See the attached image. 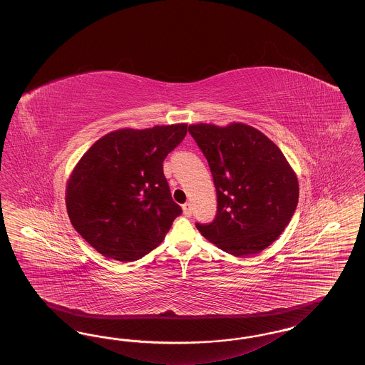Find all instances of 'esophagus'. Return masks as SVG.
Instances as JSON below:
<instances>
[{
  "label": "esophagus",
  "instance_id": "34e87169",
  "mask_svg": "<svg viewBox=\"0 0 365 365\" xmlns=\"http://www.w3.org/2000/svg\"><path fill=\"white\" fill-rule=\"evenodd\" d=\"M182 208H183V215H185V216H187V217H189V216H191L190 202H186V204H183V205H182Z\"/></svg>",
  "mask_w": 365,
  "mask_h": 365
}]
</instances>
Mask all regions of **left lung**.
<instances>
[{
	"label": "left lung",
	"instance_id": "left-lung-1",
	"mask_svg": "<svg viewBox=\"0 0 365 365\" xmlns=\"http://www.w3.org/2000/svg\"><path fill=\"white\" fill-rule=\"evenodd\" d=\"M189 133L208 160L217 194L213 222L195 225L202 237L237 257L275 242L290 223L299 194L282 150L243 123H198L189 125Z\"/></svg>",
	"mask_w": 365,
	"mask_h": 365
}]
</instances>
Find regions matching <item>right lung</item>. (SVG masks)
Instances as JSON below:
<instances>
[{
    "label": "right lung",
    "instance_id": "1",
    "mask_svg": "<svg viewBox=\"0 0 365 365\" xmlns=\"http://www.w3.org/2000/svg\"><path fill=\"white\" fill-rule=\"evenodd\" d=\"M186 133L185 123L116 130L93 143L75 165L66 192L71 223L106 259L143 257L182 213L163 161Z\"/></svg>",
    "mask_w": 365,
    "mask_h": 365
}]
</instances>
